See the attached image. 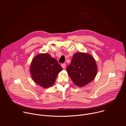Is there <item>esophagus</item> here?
<instances>
[{"instance_id": "esophagus-1", "label": "esophagus", "mask_w": 126, "mask_h": 126, "mask_svg": "<svg viewBox=\"0 0 126 126\" xmlns=\"http://www.w3.org/2000/svg\"><path fill=\"white\" fill-rule=\"evenodd\" d=\"M66 64L65 63H63L61 64V66L63 69H65L66 68Z\"/></svg>"}]
</instances>
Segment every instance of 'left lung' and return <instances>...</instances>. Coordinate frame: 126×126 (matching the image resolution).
I'll use <instances>...</instances> for the list:
<instances>
[{
    "label": "left lung",
    "instance_id": "8db88e82",
    "mask_svg": "<svg viewBox=\"0 0 126 126\" xmlns=\"http://www.w3.org/2000/svg\"><path fill=\"white\" fill-rule=\"evenodd\" d=\"M66 71L73 82L82 87L94 79L97 75V66L90 54L78 52L74 54Z\"/></svg>",
    "mask_w": 126,
    "mask_h": 126
}]
</instances>
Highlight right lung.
Instances as JSON below:
<instances>
[{"instance_id": "right-lung-1", "label": "right lung", "mask_w": 126, "mask_h": 126, "mask_svg": "<svg viewBox=\"0 0 126 126\" xmlns=\"http://www.w3.org/2000/svg\"><path fill=\"white\" fill-rule=\"evenodd\" d=\"M62 70L57 60L45 53L39 54L33 59L30 72L36 83L47 88L54 84L57 75Z\"/></svg>"}]
</instances>
